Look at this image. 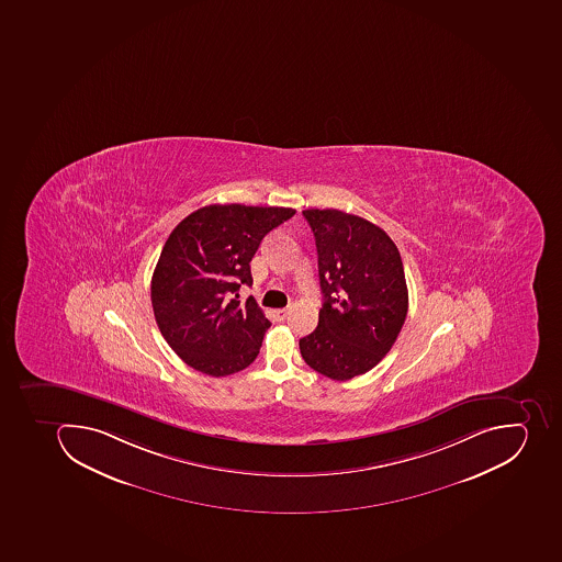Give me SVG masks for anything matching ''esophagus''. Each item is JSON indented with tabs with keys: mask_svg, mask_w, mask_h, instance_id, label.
<instances>
[{
	"mask_svg": "<svg viewBox=\"0 0 562 562\" xmlns=\"http://www.w3.org/2000/svg\"><path fill=\"white\" fill-rule=\"evenodd\" d=\"M288 313H290V310H288V307H283V310H276V319H278V322H283V319L286 318Z\"/></svg>",
	"mask_w": 562,
	"mask_h": 562,
	"instance_id": "34e87169",
	"label": "esophagus"
}]
</instances>
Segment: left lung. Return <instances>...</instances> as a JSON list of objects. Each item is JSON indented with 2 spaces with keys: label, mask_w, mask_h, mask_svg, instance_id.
I'll return each instance as SVG.
<instances>
[{
  "label": "left lung",
  "mask_w": 562,
  "mask_h": 562,
  "mask_svg": "<svg viewBox=\"0 0 562 562\" xmlns=\"http://www.w3.org/2000/svg\"><path fill=\"white\" fill-rule=\"evenodd\" d=\"M315 235L324 306L299 341L302 359L327 379L373 370L405 324L408 290L396 244L376 224L336 209L302 212Z\"/></svg>",
  "instance_id": "left-lung-1"
}]
</instances>
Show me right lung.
<instances>
[{
	"label": "right lung",
	"mask_w": 562,
	"mask_h": 562,
	"mask_svg": "<svg viewBox=\"0 0 562 562\" xmlns=\"http://www.w3.org/2000/svg\"><path fill=\"white\" fill-rule=\"evenodd\" d=\"M293 214L284 206L209 205L171 232L151 276V307L186 364L217 379L255 361L270 322L252 299L240 304L238 288L251 286L249 263L265 235Z\"/></svg>",
	"instance_id": "add662e5"
}]
</instances>
